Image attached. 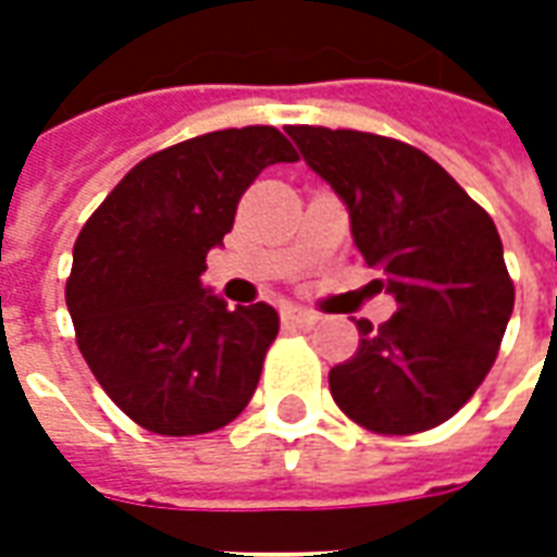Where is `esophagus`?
<instances>
[{"label": "esophagus", "instance_id": "esophagus-1", "mask_svg": "<svg viewBox=\"0 0 557 557\" xmlns=\"http://www.w3.org/2000/svg\"><path fill=\"white\" fill-rule=\"evenodd\" d=\"M283 322L292 327H313L319 322V313L301 310V307H289V310H283Z\"/></svg>", "mask_w": 557, "mask_h": 557}]
</instances>
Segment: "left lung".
Returning <instances> with one entry per match:
<instances>
[{
    "instance_id": "obj_1",
    "label": "left lung",
    "mask_w": 557,
    "mask_h": 557,
    "mask_svg": "<svg viewBox=\"0 0 557 557\" xmlns=\"http://www.w3.org/2000/svg\"><path fill=\"white\" fill-rule=\"evenodd\" d=\"M286 134L346 202L355 247L397 298L379 327L355 322L361 343L327 373L331 397L379 435L438 426L474 397L513 313L495 223L409 143L313 125Z\"/></svg>"
}]
</instances>
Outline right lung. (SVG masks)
Here are the masks:
<instances>
[{
	"label": "right lung",
	"mask_w": 557,
	"mask_h": 557,
	"mask_svg": "<svg viewBox=\"0 0 557 557\" xmlns=\"http://www.w3.org/2000/svg\"><path fill=\"white\" fill-rule=\"evenodd\" d=\"M292 160L298 151L271 125L184 139L139 160L79 230L65 286L77 346L143 430L214 432L253 397L277 310H232L199 277L256 175Z\"/></svg>",
	"instance_id": "add662e5"
}]
</instances>
